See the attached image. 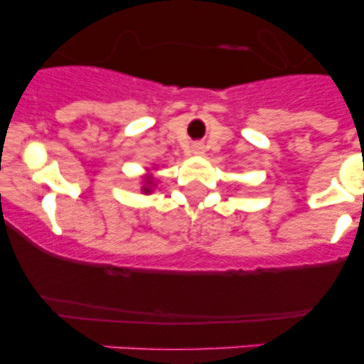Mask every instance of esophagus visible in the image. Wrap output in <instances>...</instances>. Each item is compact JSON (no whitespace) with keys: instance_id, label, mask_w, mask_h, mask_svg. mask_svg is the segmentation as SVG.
Here are the masks:
<instances>
[{"instance_id":"obj_1","label":"esophagus","mask_w":364,"mask_h":364,"mask_svg":"<svg viewBox=\"0 0 364 364\" xmlns=\"http://www.w3.org/2000/svg\"><path fill=\"white\" fill-rule=\"evenodd\" d=\"M203 151H205V147H203L201 144H193L192 145V152H193V154H203Z\"/></svg>"}]
</instances>
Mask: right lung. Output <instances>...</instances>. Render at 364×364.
<instances>
[{"mask_svg":"<svg viewBox=\"0 0 364 364\" xmlns=\"http://www.w3.org/2000/svg\"><path fill=\"white\" fill-rule=\"evenodd\" d=\"M145 190V192H149V188H144Z\"/></svg>","mask_w":364,"mask_h":364,"instance_id":"add662e5","label":"right lung"}]
</instances>
